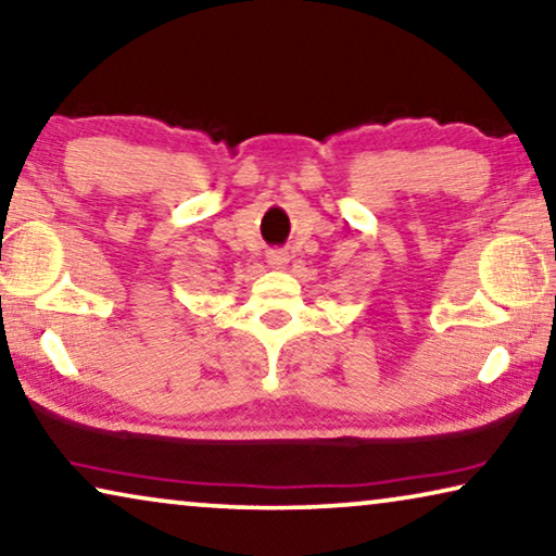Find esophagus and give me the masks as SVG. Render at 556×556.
I'll return each instance as SVG.
<instances>
[{
  "label": "esophagus",
  "instance_id": "esophagus-1",
  "mask_svg": "<svg viewBox=\"0 0 556 556\" xmlns=\"http://www.w3.org/2000/svg\"><path fill=\"white\" fill-rule=\"evenodd\" d=\"M267 264L271 269H285L289 264V254L281 252V249H271V252H267Z\"/></svg>",
  "mask_w": 556,
  "mask_h": 556
}]
</instances>
